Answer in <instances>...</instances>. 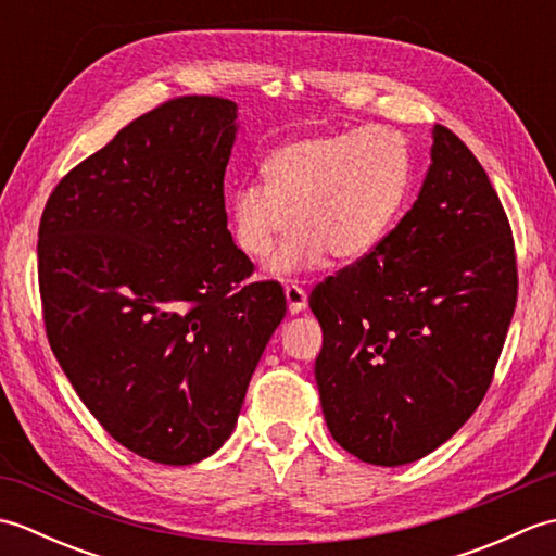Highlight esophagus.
Wrapping results in <instances>:
<instances>
[{
    "instance_id": "1",
    "label": "esophagus",
    "mask_w": 556,
    "mask_h": 556,
    "mask_svg": "<svg viewBox=\"0 0 556 556\" xmlns=\"http://www.w3.org/2000/svg\"><path fill=\"white\" fill-rule=\"evenodd\" d=\"M285 296H287V305H289L291 315H299L308 308V296H305V291L299 285H293V281H289V285L285 287Z\"/></svg>"
}]
</instances>
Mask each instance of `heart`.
<instances>
[{
    "label": "heart",
    "instance_id": "obj_1",
    "mask_svg": "<svg viewBox=\"0 0 556 556\" xmlns=\"http://www.w3.org/2000/svg\"><path fill=\"white\" fill-rule=\"evenodd\" d=\"M263 184H243L227 200L231 239L241 253L265 257L271 275L320 267L327 255L358 260L375 251L406 205L413 157L394 128L303 136L265 157Z\"/></svg>",
    "mask_w": 556,
    "mask_h": 556
}]
</instances>
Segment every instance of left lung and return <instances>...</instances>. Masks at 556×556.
I'll list each match as a JSON object with an SVG mask.
<instances>
[{"label": "left lung", "mask_w": 556, "mask_h": 556, "mask_svg": "<svg viewBox=\"0 0 556 556\" xmlns=\"http://www.w3.org/2000/svg\"><path fill=\"white\" fill-rule=\"evenodd\" d=\"M509 219L488 172L432 126L418 200L370 255L311 296L327 428L372 466L442 446L480 406L516 308Z\"/></svg>", "instance_id": "left-lung-1"}]
</instances>
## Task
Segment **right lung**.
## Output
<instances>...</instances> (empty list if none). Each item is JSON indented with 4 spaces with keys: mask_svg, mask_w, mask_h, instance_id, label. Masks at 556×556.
Here are the masks:
<instances>
[{
    "mask_svg": "<svg viewBox=\"0 0 556 556\" xmlns=\"http://www.w3.org/2000/svg\"><path fill=\"white\" fill-rule=\"evenodd\" d=\"M239 108L179 98L71 169L38 233L45 327L83 404L116 442L188 466L229 440L287 315L275 281L243 285L224 172Z\"/></svg>",
    "mask_w": 556,
    "mask_h": 556,
    "instance_id": "right-lung-1",
    "label": "right lung"
}]
</instances>
